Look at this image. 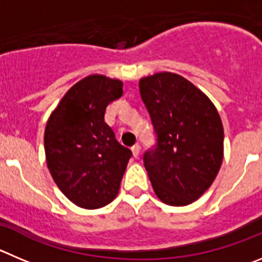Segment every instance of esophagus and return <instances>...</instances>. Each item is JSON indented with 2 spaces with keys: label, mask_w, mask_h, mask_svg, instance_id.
Here are the masks:
<instances>
[{
  "label": "esophagus",
  "mask_w": 262,
  "mask_h": 262,
  "mask_svg": "<svg viewBox=\"0 0 262 262\" xmlns=\"http://www.w3.org/2000/svg\"><path fill=\"white\" fill-rule=\"evenodd\" d=\"M132 152H133L134 158H138L139 152H141V146H139V145H134L133 147H132Z\"/></svg>",
  "instance_id": "1"
}]
</instances>
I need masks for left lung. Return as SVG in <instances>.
I'll list each match as a JSON object with an SVG mask.
<instances>
[{
  "label": "left lung",
  "instance_id": "left-lung-1",
  "mask_svg": "<svg viewBox=\"0 0 262 262\" xmlns=\"http://www.w3.org/2000/svg\"><path fill=\"white\" fill-rule=\"evenodd\" d=\"M139 92L156 133V145L143 155L154 191L165 204H190L209 189L221 168V117L202 90L176 73L143 77Z\"/></svg>",
  "mask_w": 262,
  "mask_h": 262
}]
</instances>
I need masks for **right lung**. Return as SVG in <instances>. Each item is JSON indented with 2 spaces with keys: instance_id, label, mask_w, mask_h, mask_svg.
<instances>
[{
  "instance_id": "right-lung-1",
  "label": "right lung",
  "mask_w": 262,
  "mask_h": 262,
  "mask_svg": "<svg viewBox=\"0 0 262 262\" xmlns=\"http://www.w3.org/2000/svg\"><path fill=\"white\" fill-rule=\"evenodd\" d=\"M121 95L120 80L90 75L66 93L46 124L43 143L51 177L81 208H102L116 198L132 158L104 121L106 107Z\"/></svg>"
}]
</instances>
